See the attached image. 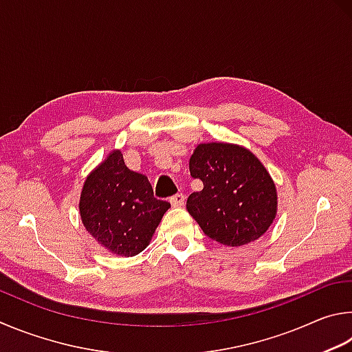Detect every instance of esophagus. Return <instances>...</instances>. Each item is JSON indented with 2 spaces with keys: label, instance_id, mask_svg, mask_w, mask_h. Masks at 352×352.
I'll return each instance as SVG.
<instances>
[{
  "label": "esophagus",
  "instance_id": "esophagus-1",
  "mask_svg": "<svg viewBox=\"0 0 352 352\" xmlns=\"http://www.w3.org/2000/svg\"><path fill=\"white\" fill-rule=\"evenodd\" d=\"M184 202H186V196H184L182 193H177V195L171 196V198H170V204L173 207H182Z\"/></svg>",
  "mask_w": 352,
  "mask_h": 352
}]
</instances>
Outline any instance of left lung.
I'll use <instances>...</instances> for the list:
<instances>
[{
	"label": "left lung",
	"instance_id": "left-lung-1",
	"mask_svg": "<svg viewBox=\"0 0 352 352\" xmlns=\"http://www.w3.org/2000/svg\"><path fill=\"white\" fill-rule=\"evenodd\" d=\"M190 175L204 188L188 196L187 210L202 232L230 248L256 241L276 217V188L269 171L248 148L223 142L199 144Z\"/></svg>",
	"mask_w": 352,
	"mask_h": 352
}]
</instances>
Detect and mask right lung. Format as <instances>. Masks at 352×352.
<instances>
[{"label": "right lung", "instance_id": "add662e5", "mask_svg": "<svg viewBox=\"0 0 352 352\" xmlns=\"http://www.w3.org/2000/svg\"><path fill=\"white\" fill-rule=\"evenodd\" d=\"M78 208L98 244L114 255L134 256L150 244L170 202L154 198L148 177L129 170L114 150L86 177Z\"/></svg>", "mask_w": 352, "mask_h": 352}]
</instances>
